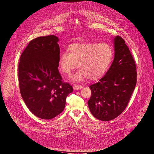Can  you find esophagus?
I'll use <instances>...</instances> for the list:
<instances>
[{
	"label": "esophagus",
	"mask_w": 154,
	"mask_h": 154,
	"mask_svg": "<svg viewBox=\"0 0 154 154\" xmlns=\"http://www.w3.org/2000/svg\"><path fill=\"white\" fill-rule=\"evenodd\" d=\"M73 88H74V89L75 90H80V89H81L82 88V85H74Z\"/></svg>",
	"instance_id": "obj_1"
}]
</instances>
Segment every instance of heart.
Masks as SVG:
<instances>
[{
	"mask_svg": "<svg viewBox=\"0 0 154 154\" xmlns=\"http://www.w3.org/2000/svg\"><path fill=\"white\" fill-rule=\"evenodd\" d=\"M69 53L59 55L58 65L64 74L70 76L77 67L80 69L72 77L74 82L88 78L95 80L103 75L109 67L113 50L106 43H74L68 47Z\"/></svg>",
	"mask_w": 154,
	"mask_h": 154,
	"instance_id": "heart-1",
	"label": "heart"
}]
</instances>
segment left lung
<instances>
[{
    "instance_id": "1",
    "label": "left lung",
    "mask_w": 154,
    "mask_h": 154,
    "mask_svg": "<svg viewBox=\"0 0 154 154\" xmlns=\"http://www.w3.org/2000/svg\"><path fill=\"white\" fill-rule=\"evenodd\" d=\"M114 60L98 83L90 85L88 105L97 119L108 121L121 115L126 108L137 82L136 65L125 41L114 38Z\"/></svg>"
}]
</instances>
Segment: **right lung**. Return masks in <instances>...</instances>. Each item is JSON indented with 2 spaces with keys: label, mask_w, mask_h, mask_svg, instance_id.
Segmentation results:
<instances>
[{
  "label": "right lung",
  "mask_w": 154,
  "mask_h": 154,
  "mask_svg": "<svg viewBox=\"0 0 154 154\" xmlns=\"http://www.w3.org/2000/svg\"><path fill=\"white\" fill-rule=\"evenodd\" d=\"M59 38L40 36L30 41L18 64L20 91L25 105L36 116L51 119L63 112L73 88L63 82L58 70Z\"/></svg>",
  "instance_id": "obj_1"
}]
</instances>
